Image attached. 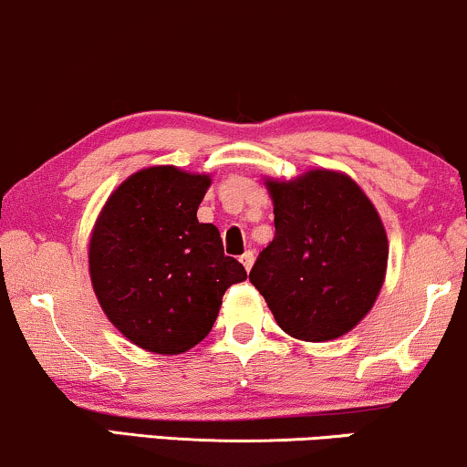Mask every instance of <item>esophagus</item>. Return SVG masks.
Listing matches in <instances>:
<instances>
[{"mask_svg": "<svg viewBox=\"0 0 467 467\" xmlns=\"http://www.w3.org/2000/svg\"><path fill=\"white\" fill-rule=\"evenodd\" d=\"M239 261H241V265H244V267H245L247 271H250L252 265H254V252L245 250V252L239 256Z\"/></svg>", "mask_w": 467, "mask_h": 467, "instance_id": "obj_1", "label": "esophagus"}]
</instances>
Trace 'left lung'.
Returning <instances> with one entry per match:
<instances>
[{"label": "left lung", "instance_id": "left-lung-1", "mask_svg": "<svg viewBox=\"0 0 467 467\" xmlns=\"http://www.w3.org/2000/svg\"><path fill=\"white\" fill-rule=\"evenodd\" d=\"M275 237L250 271L275 323L306 342L351 332L386 280L388 234L375 204L349 174L312 168L265 179Z\"/></svg>", "mask_w": 467, "mask_h": 467}]
</instances>
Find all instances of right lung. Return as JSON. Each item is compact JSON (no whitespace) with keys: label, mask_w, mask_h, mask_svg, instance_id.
<instances>
[{"label":"right lung","mask_w":467,"mask_h":467,"mask_svg":"<svg viewBox=\"0 0 467 467\" xmlns=\"http://www.w3.org/2000/svg\"><path fill=\"white\" fill-rule=\"evenodd\" d=\"M209 174L150 165L105 200L90 233L94 295L118 332L140 349L176 356L209 336L244 265L223 254L220 230L198 222Z\"/></svg>","instance_id":"right-lung-1"}]
</instances>
